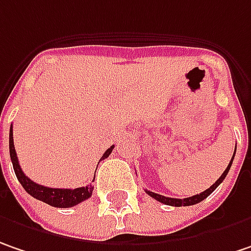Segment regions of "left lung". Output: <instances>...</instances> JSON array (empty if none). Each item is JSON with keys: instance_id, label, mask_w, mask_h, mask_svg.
<instances>
[{"instance_id": "left-lung-1", "label": "left lung", "mask_w": 251, "mask_h": 251, "mask_svg": "<svg viewBox=\"0 0 251 251\" xmlns=\"http://www.w3.org/2000/svg\"><path fill=\"white\" fill-rule=\"evenodd\" d=\"M234 153H236V149H234ZM233 159H234V155L231 157V160H230V163H228V166L226 168V170L222 173V176L214 182L209 189H206L204 192H201L199 195H195V196H190V198H186V199H173V198H166V196H162V195H157V193H153V192H151V190H146V193L151 196V198H153L157 201H160V203H163V204H168V206H176V207H180V206H192V204H196V203H200L201 200H204L210 193H213L214 190H216V187L219 186V184L222 183L223 180H225V177L227 176L228 170L231 168V163H233Z\"/></svg>"}]
</instances>
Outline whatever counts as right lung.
Listing matches in <instances>:
<instances>
[{
	"instance_id": "obj_1",
	"label": "right lung",
	"mask_w": 251,
	"mask_h": 251,
	"mask_svg": "<svg viewBox=\"0 0 251 251\" xmlns=\"http://www.w3.org/2000/svg\"><path fill=\"white\" fill-rule=\"evenodd\" d=\"M112 149H113V146H111L103 153L100 160L111 155ZM9 156H11V162H12V166H14V172L17 175V179L20 180V183L23 184L25 192L29 193L35 199L41 200V201H44V203H47L50 206H53V207H72V206H76L78 203L89 199L92 196V192H94L92 184H88V186H83V187H76V189H53V187H47V186L35 183L28 176H25L20 163H18L17 152H15V148H14L12 126L9 129Z\"/></svg>"
}]
</instances>
